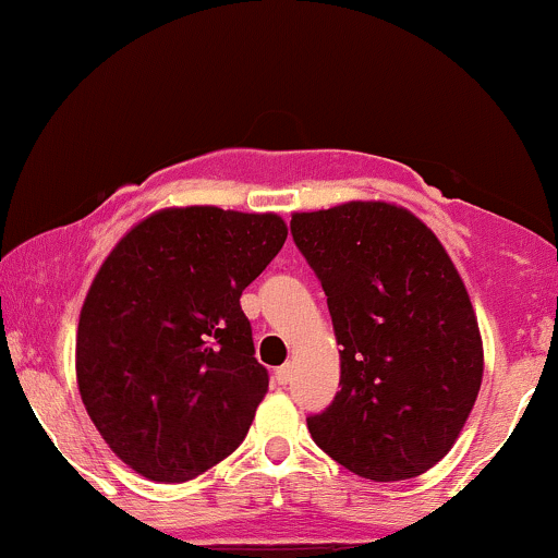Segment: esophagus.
Returning <instances> with one entry per match:
<instances>
[{
    "instance_id": "obj_1",
    "label": "esophagus",
    "mask_w": 558,
    "mask_h": 558,
    "mask_svg": "<svg viewBox=\"0 0 558 558\" xmlns=\"http://www.w3.org/2000/svg\"><path fill=\"white\" fill-rule=\"evenodd\" d=\"M291 377H293V364H283V367L275 369V380H278L280 386H288V383H291Z\"/></svg>"
}]
</instances>
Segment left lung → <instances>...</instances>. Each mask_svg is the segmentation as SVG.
<instances>
[{"label": "left lung", "instance_id": "obj_1", "mask_svg": "<svg viewBox=\"0 0 558 558\" xmlns=\"http://www.w3.org/2000/svg\"><path fill=\"white\" fill-rule=\"evenodd\" d=\"M291 233L343 345L341 390L306 420L312 438L375 483L422 475L457 444L483 383L462 275L438 235L390 202L293 213Z\"/></svg>", "mask_w": 558, "mask_h": 558}]
</instances>
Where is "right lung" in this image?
<instances>
[{
  "instance_id": "add662e5",
  "label": "right lung",
  "mask_w": 558,
  "mask_h": 558,
  "mask_svg": "<svg viewBox=\"0 0 558 558\" xmlns=\"http://www.w3.org/2000/svg\"><path fill=\"white\" fill-rule=\"evenodd\" d=\"M286 235L275 213L168 207L101 262L83 299L75 377L96 430L141 477L185 483L246 438L270 377L241 293Z\"/></svg>"
}]
</instances>
